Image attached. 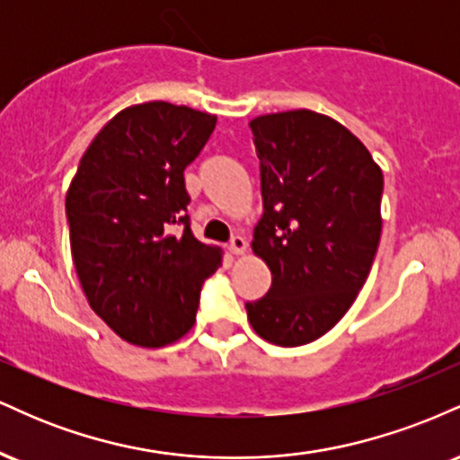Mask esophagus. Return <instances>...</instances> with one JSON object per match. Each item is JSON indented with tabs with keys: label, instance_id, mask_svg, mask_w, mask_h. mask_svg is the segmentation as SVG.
I'll use <instances>...</instances> for the list:
<instances>
[{
	"label": "esophagus",
	"instance_id": "1",
	"mask_svg": "<svg viewBox=\"0 0 460 460\" xmlns=\"http://www.w3.org/2000/svg\"><path fill=\"white\" fill-rule=\"evenodd\" d=\"M246 237H242V235H234L231 237V242H229V251L234 252V255H244L246 252Z\"/></svg>",
	"mask_w": 460,
	"mask_h": 460
}]
</instances>
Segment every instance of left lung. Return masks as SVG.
<instances>
[{"instance_id": "1", "label": "left lung", "mask_w": 460, "mask_h": 460, "mask_svg": "<svg viewBox=\"0 0 460 460\" xmlns=\"http://www.w3.org/2000/svg\"><path fill=\"white\" fill-rule=\"evenodd\" d=\"M263 216L252 252L272 285L246 303L248 322L277 346L329 332L355 303L381 242L383 171L352 131L311 110L251 123Z\"/></svg>"}]
</instances>
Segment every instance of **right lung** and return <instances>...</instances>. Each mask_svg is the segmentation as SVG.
<instances>
[{
  "mask_svg": "<svg viewBox=\"0 0 460 460\" xmlns=\"http://www.w3.org/2000/svg\"><path fill=\"white\" fill-rule=\"evenodd\" d=\"M214 128V114L186 105H131L94 136L68 186L79 283L129 344L160 348L186 335L205 279L223 263L218 246L192 235L183 179Z\"/></svg>",
  "mask_w": 460,
  "mask_h": 460,
  "instance_id": "obj_1",
  "label": "right lung"
}]
</instances>
